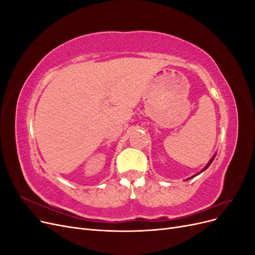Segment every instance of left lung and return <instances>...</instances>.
<instances>
[{"label":"left lung","mask_w":255,"mask_h":255,"mask_svg":"<svg viewBox=\"0 0 255 255\" xmlns=\"http://www.w3.org/2000/svg\"><path fill=\"white\" fill-rule=\"evenodd\" d=\"M215 156H216V155H214V156H213V157H212V158H211V160H210V161H208V163H207V165H206V166H205V167H204V169H203V170H202V171H204V170H205V169H206V168H208V167H210V165H211V164H212V161H213V160H214V158H215ZM202 171H201V172H202ZM195 176H196V175H195Z\"/></svg>","instance_id":"1"}]
</instances>
